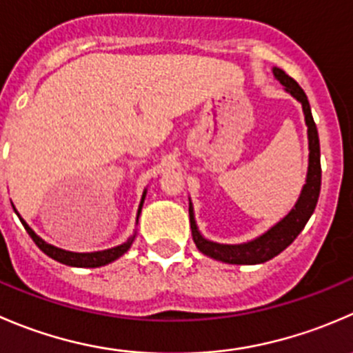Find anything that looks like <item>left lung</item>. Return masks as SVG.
I'll return each mask as SVG.
<instances>
[{"label": "left lung", "instance_id": "1", "mask_svg": "<svg viewBox=\"0 0 353 353\" xmlns=\"http://www.w3.org/2000/svg\"><path fill=\"white\" fill-rule=\"evenodd\" d=\"M274 77L285 85V91H288L295 100L302 103L303 115H305L307 124V134H309V170H307V179L302 188L299 201L295 207L292 208L286 217H283L278 224L272 225L269 231L263 232L259 238L252 239V241L239 243V245H222V243L210 241V239L203 238L201 232L198 231L196 221H194L193 205L190 200V222H191V234H193V241L196 248L200 250L203 255L210 256V259L221 260L225 263H238V265H253V263H263L268 260L274 259L276 255L288 248L296 236L302 232L305 228L307 221L310 215L314 214L317 200H319L321 191V148H319V136H317L316 122L312 119V112H310L309 100L303 90L299 85L295 79L290 77L285 70L274 67L272 68Z\"/></svg>", "mask_w": 353, "mask_h": 353}]
</instances>
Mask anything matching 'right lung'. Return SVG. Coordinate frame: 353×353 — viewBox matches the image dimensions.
<instances>
[{
  "instance_id": "1",
  "label": "right lung",
  "mask_w": 353,
  "mask_h": 353,
  "mask_svg": "<svg viewBox=\"0 0 353 353\" xmlns=\"http://www.w3.org/2000/svg\"><path fill=\"white\" fill-rule=\"evenodd\" d=\"M145 196H146V190L143 191L141 203H139V208H138V217H139V214H141ZM13 210H15V207H13ZM17 215H19V212H17ZM20 221H22L23 228H26V231L29 232V236L32 238V241L39 246L41 252H44L48 256H51L53 260H57V262L65 263V265H70V268H101V265H107V263L114 262V260H117L119 256L124 255V253L131 248L132 241H134V238H136V232H134V234H132L128 241L122 243V245H119V246H115V248H108V250H101V252H91V253H75V252H67V250H61V248H57V246L50 245V243H46L44 239H41L39 236H37L36 232H34L32 229L27 225V222L23 221V219H20Z\"/></svg>"
}]
</instances>
